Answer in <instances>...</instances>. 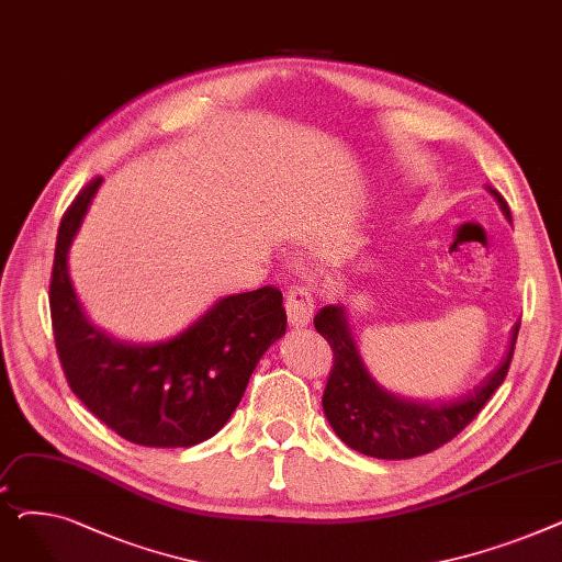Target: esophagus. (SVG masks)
Wrapping results in <instances>:
<instances>
[{
  "instance_id": "obj_1",
  "label": "esophagus",
  "mask_w": 562,
  "mask_h": 562,
  "mask_svg": "<svg viewBox=\"0 0 562 562\" xmlns=\"http://www.w3.org/2000/svg\"><path fill=\"white\" fill-rule=\"evenodd\" d=\"M286 318H289V326L293 328H305L307 323L314 316V299L312 293L305 286H291L286 293Z\"/></svg>"
}]
</instances>
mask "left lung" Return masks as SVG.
<instances>
[{
  "mask_svg": "<svg viewBox=\"0 0 562 562\" xmlns=\"http://www.w3.org/2000/svg\"><path fill=\"white\" fill-rule=\"evenodd\" d=\"M490 193L510 221L506 200L494 189H490ZM314 328L330 344L335 356L328 385L323 392V412L337 437L346 447L371 458L407 460L445 447L479 417V412L508 375L519 321L510 333L506 358L483 382H479L474 392L451 401L403 398L380 387L360 356L344 305H326L318 310Z\"/></svg>",
  "mask_w": 562,
  "mask_h": 562,
  "instance_id": "obj_1",
  "label": "left lung"
}]
</instances>
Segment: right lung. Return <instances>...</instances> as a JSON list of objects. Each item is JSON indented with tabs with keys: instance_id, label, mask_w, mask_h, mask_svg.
<instances>
[{
	"instance_id": "right-lung-1",
	"label": "right lung",
	"mask_w": 562,
	"mask_h": 562,
	"mask_svg": "<svg viewBox=\"0 0 562 562\" xmlns=\"http://www.w3.org/2000/svg\"><path fill=\"white\" fill-rule=\"evenodd\" d=\"M100 184L95 177L79 191L56 236L49 310L58 360L75 396L127 441L200 445L227 424L259 358L284 335L282 293L261 286L225 296L166 341L113 337L86 314L68 273V250Z\"/></svg>"
}]
</instances>
